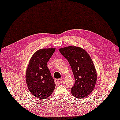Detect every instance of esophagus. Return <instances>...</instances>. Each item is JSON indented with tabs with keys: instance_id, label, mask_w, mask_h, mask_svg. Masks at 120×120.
<instances>
[{
	"instance_id": "obj_1",
	"label": "esophagus",
	"mask_w": 120,
	"mask_h": 120,
	"mask_svg": "<svg viewBox=\"0 0 120 120\" xmlns=\"http://www.w3.org/2000/svg\"><path fill=\"white\" fill-rule=\"evenodd\" d=\"M62 79H55V82L56 84V85H59V84H60L62 82Z\"/></svg>"
}]
</instances>
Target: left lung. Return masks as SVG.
<instances>
[{
	"instance_id": "left-lung-1",
	"label": "left lung",
	"mask_w": 120,
	"mask_h": 120,
	"mask_svg": "<svg viewBox=\"0 0 120 120\" xmlns=\"http://www.w3.org/2000/svg\"><path fill=\"white\" fill-rule=\"evenodd\" d=\"M71 67L75 85L72 95L77 98L86 97L94 90L97 81L95 66L89 54L81 47L69 46L59 49Z\"/></svg>"
}]
</instances>
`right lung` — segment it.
Here are the masks:
<instances>
[{"instance_id":"obj_1","label":"right lung","mask_w":120,"mask_h":120,"mask_svg":"<svg viewBox=\"0 0 120 120\" xmlns=\"http://www.w3.org/2000/svg\"><path fill=\"white\" fill-rule=\"evenodd\" d=\"M55 48H43L35 52L29 61L26 72V81L30 92L41 100L49 97L55 84L47 63Z\"/></svg>"}]
</instances>
